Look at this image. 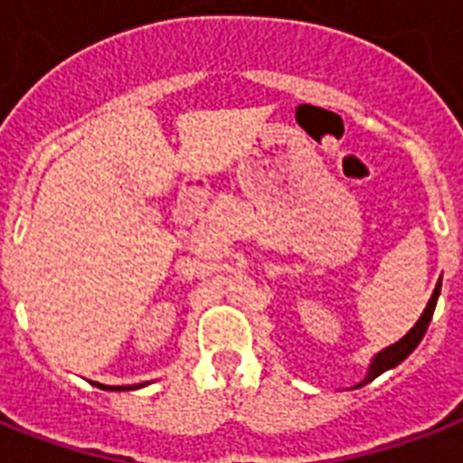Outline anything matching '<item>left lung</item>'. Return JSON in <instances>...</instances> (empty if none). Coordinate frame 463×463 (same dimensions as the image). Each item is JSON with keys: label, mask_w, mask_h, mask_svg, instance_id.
I'll list each match as a JSON object with an SVG mask.
<instances>
[{"label": "left lung", "mask_w": 463, "mask_h": 463, "mask_svg": "<svg viewBox=\"0 0 463 463\" xmlns=\"http://www.w3.org/2000/svg\"><path fill=\"white\" fill-rule=\"evenodd\" d=\"M439 288H442V278H439V283L435 285L433 295H430V299H428L426 309H423V314H420V318L416 321L414 328L409 330L407 335L402 337L400 342H394V345H390V347L381 349V352H378V354L371 359V366H368L366 378H364L359 385H354V388H362V385H366V383L375 381L378 375L385 373V371H390V368H394L397 364L404 362V359H407V356L411 354L416 347H419V342L423 340V335H426L428 323H430V318H433L435 304H438V297H439Z\"/></svg>", "instance_id": "left-lung-1"}]
</instances>
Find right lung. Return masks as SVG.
I'll use <instances>...</instances> for the list:
<instances>
[{
  "label": "right lung",
  "mask_w": 463,
  "mask_h": 463,
  "mask_svg": "<svg viewBox=\"0 0 463 463\" xmlns=\"http://www.w3.org/2000/svg\"><path fill=\"white\" fill-rule=\"evenodd\" d=\"M92 385H97V388H101V390H116V392H121V390H137V388H145V383H140V385H133V388H130V385H101V383H92Z\"/></svg>",
  "instance_id": "right-lung-1"
}]
</instances>
